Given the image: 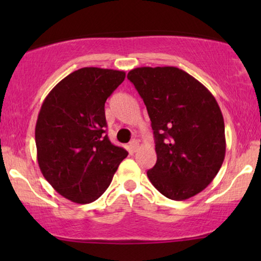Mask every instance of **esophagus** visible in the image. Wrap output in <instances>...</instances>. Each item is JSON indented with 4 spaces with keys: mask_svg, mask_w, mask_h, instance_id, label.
Returning a JSON list of instances; mask_svg holds the SVG:
<instances>
[{
    "mask_svg": "<svg viewBox=\"0 0 261 261\" xmlns=\"http://www.w3.org/2000/svg\"><path fill=\"white\" fill-rule=\"evenodd\" d=\"M139 148V141L138 140H132L130 142H129V151L132 152V153H134V152H137V149Z\"/></svg>",
    "mask_w": 261,
    "mask_h": 261,
    "instance_id": "1",
    "label": "esophagus"
}]
</instances>
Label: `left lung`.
Wrapping results in <instances>:
<instances>
[{"mask_svg": "<svg viewBox=\"0 0 261 261\" xmlns=\"http://www.w3.org/2000/svg\"><path fill=\"white\" fill-rule=\"evenodd\" d=\"M127 78L147 108L156 163L147 177L174 201L197 195L216 177L226 154L222 113L204 85L174 66L137 67Z\"/></svg>", "mask_w": 261, "mask_h": 261, "instance_id": "obj_1", "label": "left lung"}]
</instances>
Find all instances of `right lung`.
Wrapping results in <instances>:
<instances>
[{
    "mask_svg": "<svg viewBox=\"0 0 261 261\" xmlns=\"http://www.w3.org/2000/svg\"><path fill=\"white\" fill-rule=\"evenodd\" d=\"M124 77V71L83 67L42 102L35 126L39 167L52 188L74 203L96 201L128 155L106 135L105 103Z\"/></svg>",
    "mask_w": 261,
    "mask_h": 261,
    "instance_id": "obj_1",
    "label": "right lung"
}]
</instances>
